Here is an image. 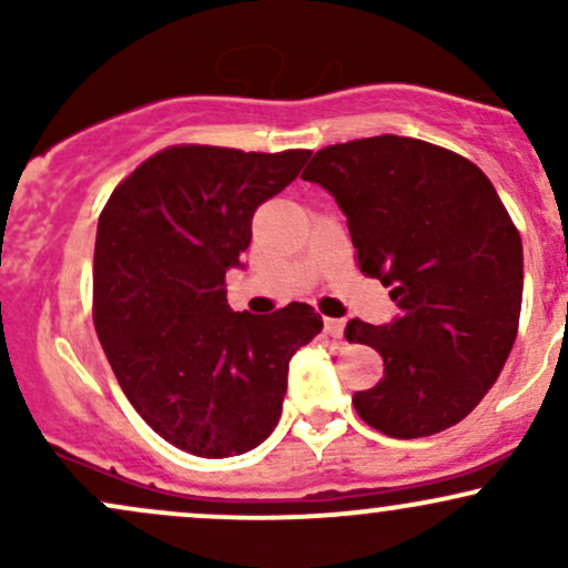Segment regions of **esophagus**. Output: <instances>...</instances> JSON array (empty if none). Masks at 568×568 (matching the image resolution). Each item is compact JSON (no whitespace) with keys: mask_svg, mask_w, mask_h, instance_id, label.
Masks as SVG:
<instances>
[{"mask_svg":"<svg viewBox=\"0 0 568 568\" xmlns=\"http://www.w3.org/2000/svg\"><path fill=\"white\" fill-rule=\"evenodd\" d=\"M323 331H325V336L334 338L336 342V338L344 336V321H338V317H325Z\"/></svg>","mask_w":568,"mask_h":568,"instance_id":"esophagus-1","label":"esophagus"}]
</instances>
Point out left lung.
Listing matches in <instances>:
<instances>
[{
  "mask_svg": "<svg viewBox=\"0 0 568 568\" xmlns=\"http://www.w3.org/2000/svg\"><path fill=\"white\" fill-rule=\"evenodd\" d=\"M302 179L334 194L357 266L400 310L387 325L344 328L384 361L379 384L352 397L357 416L400 440L454 427L518 334L524 245L497 189L462 154L406 135L325 146Z\"/></svg>",
  "mask_w": 568,
  "mask_h": 568,
  "instance_id": "left-lung-1",
  "label": "left lung"
}]
</instances>
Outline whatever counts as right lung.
I'll return each instance as SVG.
<instances>
[{"label": "right lung", "instance_id": "right-lung-1", "mask_svg": "<svg viewBox=\"0 0 568 568\" xmlns=\"http://www.w3.org/2000/svg\"><path fill=\"white\" fill-rule=\"evenodd\" d=\"M310 154L179 143L143 160L103 205L98 338L141 419L181 452L221 459L270 438L291 357L321 334L310 304L264 317L232 312L224 280L251 245L256 207Z\"/></svg>", "mask_w": 568, "mask_h": 568}]
</instances>
